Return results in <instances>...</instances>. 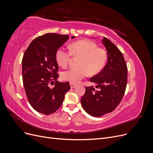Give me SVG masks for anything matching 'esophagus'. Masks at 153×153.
Returning a JSON list of instances; mask_svg holds the SVG:
<instances>
[{
  "instance_id": "1",
  "label": "esophagus",
  "mask_w": 153,
  "mask_h": 153,
  "mask_svg": "<svg viewBox=\"0 0 153 153\" xmlns=\"http://www.w3.org/2000/svg\"><path fill=\"white\" fill-rule=\"evenodd\" d=\"M76 86V85H75V84H70V87H71V89H73V88H75Z\"/></svg>"
}]
</instances>
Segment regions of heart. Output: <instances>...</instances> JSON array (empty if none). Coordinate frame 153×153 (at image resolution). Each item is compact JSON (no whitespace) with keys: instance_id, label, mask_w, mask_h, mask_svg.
Returning <instances> with one entry per match:
<instances>
[{"instance_id":"obj_1","label":"heart","mask_w":153,"mask_h":153,"mask_svg":"<svg viewBox=\"0 0 153 153\" xmlns=\"http://www.w3.org/2000/svg\"><path fill=\"white\" fill-rule=\"evenodd\" d=\"M70 52L64 48H59L55 52V60L58 65L62 68L67 66L71 55L80 56L77 66L61 73L62 79L76 84L87 75H94L103 69L107 60L105 51L98 48L94 42L88 39H82L72 43L69 47Z\"/></svg>"}]
</instances>
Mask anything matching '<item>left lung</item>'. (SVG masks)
Wrapping results in <instances>:
<instances>
[{
	"label": "left lung",
	"instance_id": "obj_1",
	"mask_svg": "<svg viewBox=\"0 0 153 153\" xmlns=\"http://www.w3.org/2000/svg\"><path fill=\"white\" fill-rule=\"evenodd\" d=\"M102 43L107 52V62L101 72L90 79L95 88L86 87L81 98L82 108L92 117L112 112L121 102L127 84L128 69L123 53L107 38H104Z\"/></svg>",
	"mask_w": 153,
	"mask_h": 153
}]
</instances>
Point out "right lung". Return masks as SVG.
Here are the masks:
<instances>
[{
  "label": "right lung",
  "mask_w": 153,
  "mask_h": 153,
  "mask_svg": "<svg viewBox=\"0 0 153 153\" xmlns=\"http://www.w3.org/2000/svg\"><path fill=\"white\" fill-rule=\"evenodd\" d=\"M69 37L47 33L32 41L22 59V78L29 102L37 112L50 115L57 111L64 96L70 89L69 84L59 82V66L55 60L57 50ZM75 38L71 36V39ZM50 84H54L53 88Z\"/></svg>",
  "instance_id": "add662e5"
}]
</instances>
